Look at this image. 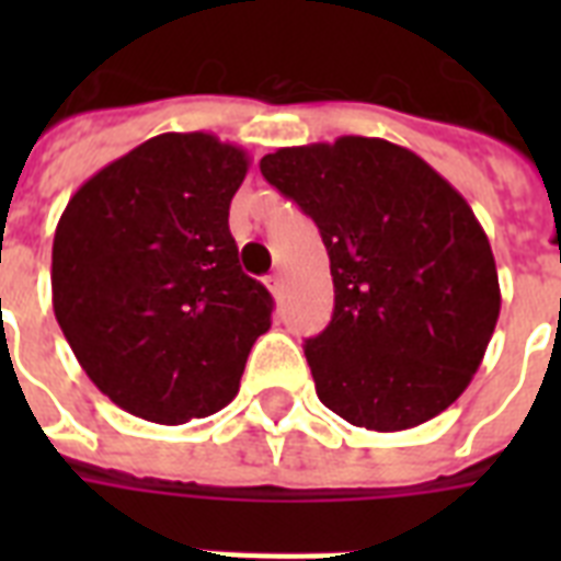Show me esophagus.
Returning <instances> with one entry per match:
<instances>
[{
  "mask_svg": "<svg viewBox=\"0 0 561 561\" xmlns=\"http://www.w3.org/2000/svg\"><path fill=\"white\" fill-rule=\"evenodd\" d=\"M267 288H271L273 297H279L282 288H285V279H282V273H271V276H267Z\"/></svg>",
  "mask_w": 561,
  "mask_h": 561,
  "instance_id": "obj_1",
  "label": "esophagus"
}]
</instances>
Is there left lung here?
Instances as JSON below:
<instances>
[{
    "instance_id": "obj_1",
    "label": "left lung",
    "mask_w": 561,
    "mask_h": 561,
    "mask_svg": "<svg viewBox=\"0 0 561 561\" xmlns=\"http://www.w3.org/2000/svg\"><path fill=\"white\" fill-rule=\"evenodd\" d=\"M259 169L314 220L332 264V323L306 341L320 401L381 434L451 408L501 314L495 255L466 197L369 136L279 148Z\"/></svg>"
}]
</instances>
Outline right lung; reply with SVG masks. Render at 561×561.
I'll return each instance as SVG.
<instances>
[{"mask_svg":"<svg viewBox=\"0 0 561 561\" xmlns=\"http://www.w3.org/2000/svg\"><path fill=\"white\" fill-rule=\"evenodd\" d=\"M250 157L211 134H160L92 174L57 220L51 306L118 408L160 425L236 399L273 299L238 264L229 203Z\"/></svg>","mask_w":561,"mask_h":561,"instance_id":"1","label":"right lung"}]
</instances>
